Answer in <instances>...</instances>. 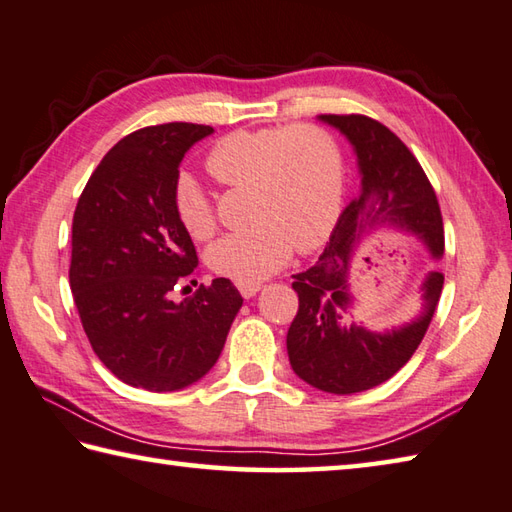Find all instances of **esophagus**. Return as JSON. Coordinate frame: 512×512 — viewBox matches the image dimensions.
<instances>
[{"mask_svg":"<svg viewBox=\"0 0 512 512\" xmlns=\"http://www.w3.org/2000/svg\"><path fill=\"white\" fill-rule=\"evenodd\" d=\"M237 288L244 297H253L259 291V284H237Z\"/></svg>","mask_w":512,"mask_h":512,"instance_id":"esophagus-1","label":"esophagus"}]
</instances>
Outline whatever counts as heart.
Instances as JSON below:
<instances>
[{"label": "heart", "mask_w": 512, "mask_h": 512, "mask_svg": "<svg viewBox=\"0 0 512 512\" xmlns=\"http://www.w3.org/2000/svg\"><path fill=\"white\" fill-rule=\"evenodd\" d=\"M206 167L226 188L248 190L253 221L208 248L212 273L237 284H259L280 271L293 246L309 253L336 226L345 194V156L329 129L313 123L235 129L212 143ZM172 201L176 219L192 239L215 232V206L192 174H176Z\"/></svg>", "instance_id": "heart-1"}]
</instances>
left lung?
I'll list each match as a JSON object with an SVG mask.
<instances>
[{
  "label": "left lung",
  "instance_id": "8db88e82",
  "mask_svg": "<svg viewBox=\"0 0 512 512\" xmlns=\"http://www.w3.org/2000/svg\"><path fill=\"white\" fill-rule=\"evenodd\" d=\"M356 147L362 188L342 210L315 266L295 275L297 313L288 327V360L304 383L329 394H356L392 378L421 345L439 306L443 273L427 275L425 311L392 333H371L342 322L353 297L347 268L371 228L394 224L423 239L434 257L443 253V217L421 163L392 129L362 114H322Z\"/></svg>",
  "mask_w": 512,
  "mask_h": 512
}]
</instances>
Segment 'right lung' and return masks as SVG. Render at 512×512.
<instances>
[{"instance_id":"1","label":"right lung","mask_w":512,"mask_h":512,"mask_svg":"<svg viewBox=\"0 0 512 512\" xmlns=\"http://www.w3.org/2000/svg\"><path fill=\"white\" fill-rule=\"evenodd\" d=\"M210 125L165 123L127 134L82 190L71 228L69 284L91 349L111 374L147 392L197 383L224 349L241 295L226 277L197 284V250L179 224L172 185Z\"/></svg>"}]
</instances>
